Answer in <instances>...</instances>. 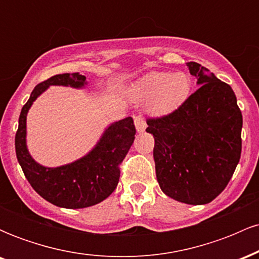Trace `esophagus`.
I'll return each instance as SVG.
<instances>
[{"label": "esophagus", "instance_id": "esophagus-1", "mask_svg": "<svg viewBox=\"0 0 259 259\" xmlns=\"http://www.w3.org/2000/svg\"><path fill=\"white\" fill-rule=\"evenodd\" d=\"M134 124H135L136 132L138 133H144L145 129H146V121L144 120V118H142L141 115L135 117V119H134Z\"/></svg>", "mask_w": 259, "mask_h": 259}]
</instances>
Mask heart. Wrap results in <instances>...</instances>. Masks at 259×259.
Returning <instances> with one entry per match:
<instances>
[{
	"mask_svg": "<svg viewBox=\"0 0 259 259\" xmlns=\"http://www.w3.org/2000/svg\"><path fill=\"white\" fill-rule=\"evenodd\" d=\"M191 80L184 72H151L133 82L127 95L142 102L148 114L167 117L177 111L189 97Z\"/></svg>",
	"mask_w": 259,
	"mask_h": 259,
	"instance_id": "1",
	"label": "heart"
}]
</instances>
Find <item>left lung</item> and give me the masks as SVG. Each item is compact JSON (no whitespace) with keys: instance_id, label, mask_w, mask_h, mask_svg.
I'll list each match as a JSON object with an SVG mask.
<instances>
[{"instance_id":"obj_1","label":"left lung","mask_w":259,"mask_h":259,"mask_svg":"<svg viewBox=\"0 0 259 259\" xmlns=\"http://www.w3.org/2000/svg\"><path fill=\"white\" fill-rule=\"evenodd\" d=\"M197 91L167 117L147 119L160 190L175 201L206 204L228 185L241 156L242 114L230 85L187 63Z\"/></svg>"}]
</instances>
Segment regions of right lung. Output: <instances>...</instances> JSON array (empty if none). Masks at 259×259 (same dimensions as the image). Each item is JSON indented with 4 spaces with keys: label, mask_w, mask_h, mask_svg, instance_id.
<instances>
[{
    "label": "right lung",
    "mask_w": 259,
    "mask_h": 259,
    "mask_svg": "<svg viewBox=\"0 0 259 259\" xmlns=\"http://www.w3.org/2000/svg\"><path fill=\"white\" fill-rule=\"evenodd\" d=\"M86 84V76L81 74L65 73L35 86L20 112L16 134L18 162L32 189L50 203L70 209L94 206L114 191L120 177L119 164L136 134L133 118L127 117L107 126L99 142L81 158L56 168L38 164L26 146V115L32 103L52 85L82 89Z\"/></svg>",
    "instance_id": "right-lung-1"
}]
</instances>
